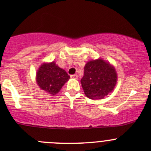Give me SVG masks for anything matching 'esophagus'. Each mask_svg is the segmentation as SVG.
I'll list each match as a JSON object with an SVG mask.
<instances>
[{"mask_svg":"<svg viewBox=\"0 0 151 151\" xmlns=\"http://www.w3.org/2000/svg\"><path fill=\"white\" fill-rule=\"evenodd\" d=\"M70 77L72 78V79H77V78H78V76H77V74H72V75L70 76Z\"/></svg>","mask_w":151,"mask_h":151,"instance_id":"esophagus-1","label":"esophagus"}]
</instances>
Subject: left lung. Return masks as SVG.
<instances>
[{"instance_id":"1","label":"left lung","mask_w":151,"mask_h":151,"mask_svg":"<svg viewBox=\"0 0 151 151\" xmlns=\"http://www.w3.org/2000/svg\"><path fill=\"white\" fill-rule=\"evenodd\" d=\"M117 81L114 66L102 59L88 62L81 79L84 93L90 99H101L113 91Z\"/></svg>"}]
</instances>
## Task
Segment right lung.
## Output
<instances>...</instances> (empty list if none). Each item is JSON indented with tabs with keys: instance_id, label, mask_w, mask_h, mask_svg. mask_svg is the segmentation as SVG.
Returning <instances> with one entry per match:
<instances>
[{
	"instance_id": "obj_1",
	"label": "right lung",
	"mask_w": 151,
	"mask_h": 151,
	"mask_svg": "<svg viewBox=\"0 0 151 151\" xmlns=\"http://www.w3.org/2000/svg\"><path fill=\"white\" fill-rule=\"evenodd\" d=\"M70 77L55 62L43 63L36 74L37 85L51 95L57 94Z\"/></svg>"
}]
</instances>
